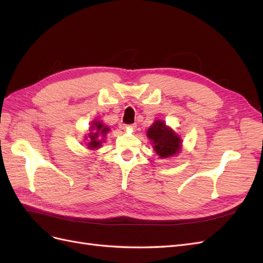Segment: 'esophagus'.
I'll return each instance as SVG.
<instances>
[{
	"instance_id": "obj_1",
	"label": "esophagus",
	"mask_w": 263,
	"mask_h": 263,
	"mask_svg": "<svg viewBox=\"0 0 263 263\" xmlns=\"http://www.w3.org/2000/svg\"><path fill=\"white\" fill-rule=\"evenodd\" d=\"M134 127L135 126H133V125H123V129H125V130H133L134 129Z\"/></svg>"
}]
</instances>
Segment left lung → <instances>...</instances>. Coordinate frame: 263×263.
<instances>
[{"label":"left lung","instance_id":"left-lung-1","mask_svg":"<svg viewBox=\"0 0 263 263\" xmlns=\"http://www.w3.org/2000/svg\"><path fill=\"white\" fill-rule=\"evenodd\" d=\"M147 136L153 141L155 151L161 158H168L179 153L181 139L163 122L156 121L148 129Z\"/></svg>","mask_w":263,"mask_h":263}]
</instances>
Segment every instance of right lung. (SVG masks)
Segmentation results:
<instances>
[{
  "instance_id": "obj_1",
  "label": "right lung",
  "mask_w": 263,
  "mask_h": 263,
  "mask_svg": "<svg viewBox=\"0 0 263 263\" xmlns=\"http://www.w3.org/2000/svg\"><path fill=\"white\" fill-rule=\"evenodd\" d=\"M90 129H93V133L89 134V137H90V141H89V148L90 149H95V148H99L101 146V140L99 139V137L101 136H105V134L109 130L108 127L104 126L102 123L100 122H92V126Z\"/></svg>"
}]
</instances>
